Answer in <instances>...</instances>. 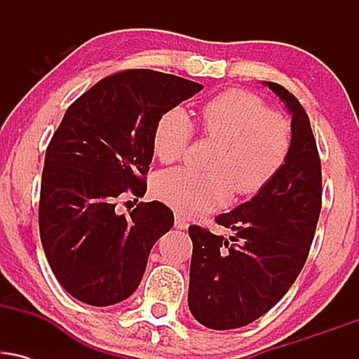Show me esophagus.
Here are the masks:
<instances>
[{"label":"esophagus","instance_id":"esophagus-1","mask_svg":"<svg viewBox=\"0 0 359 359\" xmlns=\"http://www.w3.org/2000/svg\"><path fill=\"white\" fill-rule=\"evenodd\" d=\"M174 226H175L177 229H187L189 228V222H187V219H185L184 216H180V214H175Z\"/></svg>","mask_w":359,"mask_h":359}]
</instances>
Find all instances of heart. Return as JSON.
Segmentation results:
<instances>
[{
    "mask_svg": "<svg viewBox=\"0 0 359 359\" xmlns=\"http://www.w3.org/2000/svg\"><path fill=\"white\" fill-rule=\"evenodd\" d=\"M199 130L219 143L211 172L177 167L155 177V194L177 211L204 214L240 196H253L269 185L285 165L292 150L290 121L270 111L263 97L245 89H228L204 102ZM194 135L191 118L179 106L167 109L154 128V151L163 163L182 158Z\"/></svg>",
    "mask_w": 359,
    "mask_h": 359,
    "instance_id": "1",
    "label": "heart"
}]
</instances>
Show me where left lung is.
I'll use <instances>...</instances> for the list:
<instances>
[{"label":"left lung","mask_w":359,"mask_h":359,"mask_svg":"<svg viewBox=\"0 0 359 359\" xmlns=\"http://www.w3.org/2000/svg\"><path fill=\"white\" fill-rule=\"evenodd\" d=\"M265 84L292 114L285 165L253 199L216 217L233 236L189 226V309L216 331L253 323L287 294L306 263L323 205L320 158L306 109L283 86Z\"/></svg>","instance_id":"1"}]
</instances>
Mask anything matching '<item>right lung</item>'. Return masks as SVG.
I'll return each mask as SVG.
<instances>
[{
    "label": "right lung",
    "instance_id": "1",
    "mask_svg": "<svg viewBox=\"0 0 359 359\" xmlns=\"http://www.w3.org/2000/svg\"><path fill=\"white\" fill-rule=\"evenodd\" d=\"M203 88L131 69L101 79L65 111L45 154L39 226L48 265L74 299L106 307L138 288L174 212L151 201L125 216L116 201L145 196L156 121Z\"/></svg>",
    "mask_w": 359,
    "mask_h": 359
}]
</instances>
